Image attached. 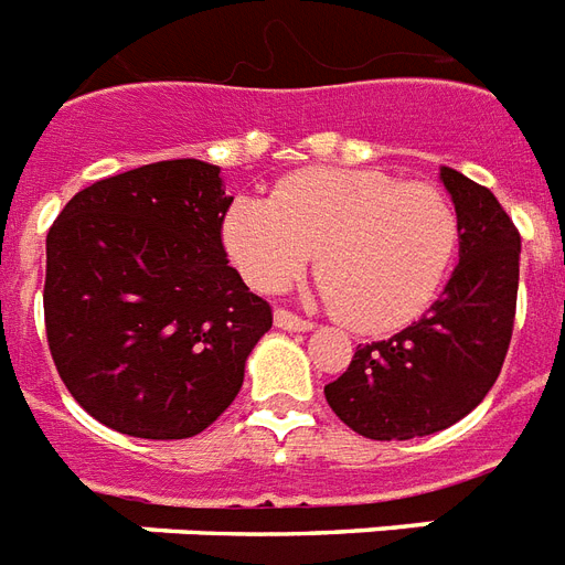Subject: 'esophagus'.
I'll return each mask as SVG.
<instances>
[{"label":"esophagus","mask_w":565,"mask_h":565,"mask_svg":"<svg viewBox=\"0 0 565 565\" xmlns=\"http://www.w3.org/2000/svg\"><path fill=\"white\" fill-rule=\"evenodd\" d=\"M274 323H277L279 329H288V332H309L311 329V320L300 318V315H295V311L288 309L274 311Z\"/></svg>","instance_id":"1"}]
</instances>
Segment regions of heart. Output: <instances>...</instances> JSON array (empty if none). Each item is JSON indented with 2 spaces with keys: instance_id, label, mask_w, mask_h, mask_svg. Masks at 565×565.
Masks as SVG:
<instances>
[{
  "instance_id": "heart-1",
  "label": "heart",
  "mask_w": 565,
  "mask_h": 565,
  "mask_svg": "<svg viewBox=\"0 0 565 565\" xmlns=\"http://www.w3.org/2000/svg\"><path fill=\"white\" fill-rule=\"evenodd\" d=\"M224 245L256 291H282L318 250L335 315L361 332L405 327L431 303L458 250L444 189L382 169L311 166L224 215Z\"/></svg>"
}]
</instances>
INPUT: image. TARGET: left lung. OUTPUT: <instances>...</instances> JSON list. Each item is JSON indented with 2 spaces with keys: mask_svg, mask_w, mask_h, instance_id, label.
<instances>
[{
  "mask_svg": "<svg viewBox=\"0 0 565 565\" xmlns=\"http://www.w3.org/2000/svg\"><path fill=\"white\" fill-rule=\"evenodd\" d=\"M458 212L461 262L440 300L403 332L359 344L323 387L329 408L370 440L444 431L476 408L502 373L519 288V230L495 195L444 166Z\"/></svg>",
  "mask_w": 565,
  "mask_h": 565,
  "instance_id": "8db88e82",
  "label": "left lung"
}]
</instances>
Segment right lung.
<instances>
[{
    "label": "right lung",
    "instance_id": "1",
    "mask_svg": "<svg viewBox=\"0 0 565 565\" xmlns=\"http://www.w3.org/2000/svg\"><path fill=\"white\" fill-rule=\"evenodd\" d=\"M218 166L162 160L96 180L46 236V338L75 403L148 440L201 435L230 408L274 323L230 265Z\"/></svg>",
    "mask_w": 565,
    "mask_h": 565
}]
</instances>
